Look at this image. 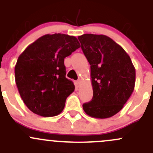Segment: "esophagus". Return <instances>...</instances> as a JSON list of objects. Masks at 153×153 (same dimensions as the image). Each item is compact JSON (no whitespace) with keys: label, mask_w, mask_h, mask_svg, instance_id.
<instances>
[{"label":"esophagus","mask_w":153,"mask_h":153,"mask_svg":"<svg viewBox=\"0 0 153 153\" xmlns=\"http://www.w3.org/2000/svg\"><path fill=\"white\" fill-rule=\"evenodd\" d=\"M75 84H76V86H78V87H80V86H81V80H78V81H76V83H75Z\"/></svg>","instance_id":"obj_1"}]
</instances>
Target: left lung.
<instances>
[{
    "mask_svg": "<svg viewBox=\"0 0 153 153\" xmlns=\"http://www.w3.org/2000/svg\"><path fill=\"white\" fill-rule=\"evenodd\" d=\"M78 38L90 64L93 90L92 101L83 104V109L92 118H110L121 110L133 92L135 67L124 49L106 35L84 34Z\"/></svg>",
    "mask_w": 153,
    "mask_h": 153,
    "instance_id": "left-lung-1",
    "label": "left lung"
}]
</instances>
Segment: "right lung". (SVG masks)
Listing matches in <instances>:
<instances>
[{"label":"right lung","instance_id":"1","mask_svg":"<svg viewBox=\"0 0 153 153\" xmlns=\"http://www.w3.org/2000/svg\"><path fill=\"white\" fill-rule=\"evenodd\" d=\"M80 46L75 36L43 35L26 48L15 67V83L29 110L43 117L59 115L75 90L66 78L64 58Z\"/></svg>","mask_w":153,"mask_h":153}]
</instances>
